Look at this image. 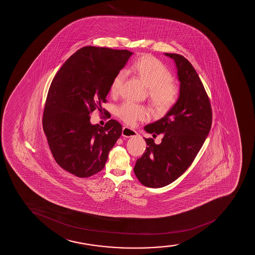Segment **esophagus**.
<instances>
[{
  "mask_svg": "<svg viewBox=\"0 0 255 255\" xmlns=\"http://www.w3.org/2000/svg\"><path fill=\"white\" fill-rule=\"evenodd\" d=\"M138 134L136 131L132 130V129L129 128L128 127H124L123 128V136L126 137V138H131V137H134L136 135Z\"/></svg>",
  "mask_w": 255,
  "mask_h": 255,
  "instance_id": "34e87169",
  "label": "esophagus"
}]
</instances>
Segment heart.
<instances>
[{"mask_svg": "<svg viewBox=\"0 0 255 255\" xmlns=\"http://www.w3.org/2000/svg\"><path fill=\"white\" fill-rule=\"evenodd\" d=\"M129 72L134 74L148 88V94L153 107L160 112H167L178 100L179 88L173 82V75L167 65L150 54H143L134 59L129 67ZM125 78V72L121 70L112 79L110 91L117 95ZM117 115L128 125H134L138 121L146 119L149 111L146 107L131 102H124L117 108Z\"/></svg>", "mask_w": 255, "mask_h": 255, "instance_id": "heart-1", "label": "heart"}]
</instances>
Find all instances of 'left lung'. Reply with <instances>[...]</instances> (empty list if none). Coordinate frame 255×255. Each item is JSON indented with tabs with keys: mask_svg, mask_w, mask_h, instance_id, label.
<instances>
[{
	"mask_svg": "<svg viewBox=\"0 0 255 255\" xmlns=\"http://www.w3.org/2000/svg\"><path fill=\"white\" fill-rule=\"evenodd\" d=\"M165 55L175 62L180 82L179 99L160 120L144 127L153 135L162 133L160 144L144 138L145 151L135 164V175L147 187L169 185L193 162L212 126L210 100L196 70L184 56Z\"/></svg>",
	"mask_w": 255,
	"mask_h": 255,
	"instance_id": "obj_1",
	"label": "left lung"
}]
</instances>
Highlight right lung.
<instances>
[{
  "instance_id": "right-lung-1",
  "label": "right lung",
  "mask_w": 255,
  "mask_h": 255,
  "mask_svg": "<svg viewBox=\"0 0 255 255\" xmlns=\"http://www.w3.org/2000/svg\"><path fill=\"white\" fill-rule=\"evenodd\" d=\"M132 54L128 50L82 47L62 65L50 85L43 130L56 162L76 177L100 172L120 138V123L112 119L104 127L92 125L89 114L102 110L112 79Z\"/></svg>"
}]
</instances>
